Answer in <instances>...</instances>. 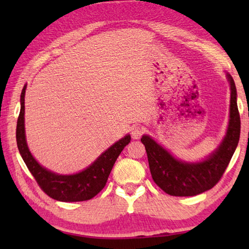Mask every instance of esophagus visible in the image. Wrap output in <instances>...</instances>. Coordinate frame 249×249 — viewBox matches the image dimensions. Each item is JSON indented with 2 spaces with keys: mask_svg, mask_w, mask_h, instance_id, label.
I'll return each instance as SVG.
<instances>
[{
  "mask_svg": "<svg viewBox=\"0 0 249 249\" xmlns=\"http://www.w3.org/2000/svg\"><path fill=\"white\" fill-rule=\"evenodd\" d=\"M144 132L145 130L141 125H136L132 128V136L133 138H135V140H138V138H141L142 135L144 134Z\"/></svg>",
  "mask_w": 249,
  "mask_h": 249,
  "instance_id": "obj_1",
  "label": "esophagus"
}]
</instances>
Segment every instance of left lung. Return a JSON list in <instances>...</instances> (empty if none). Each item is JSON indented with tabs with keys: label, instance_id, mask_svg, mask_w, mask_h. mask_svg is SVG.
<instances>
[{
	"label": "left lung",
	"instance_id": "1",
	"mask_svg": "<svg viewBox=\"0 0 249 249\" xmlns=\"http://www.w3.org/2000/svg\"><path fill=\"white\" fill-rule=\"evenodd\" d=\"M231 84L230 124L226 136L216 151L204 161L182 162L168 153L149 136H142L151 177L155 183L169 196H192L212 189L222 176L237 147L241 135V117L236 101V87L233 78L227 74Z\"/></svg>",
	"mask_w": 249,
	"mask_h": 249
}]
</instances>
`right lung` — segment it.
<instances>
[{
  "mask_svg": "<svg viewBox=\"0 0 249 249\" xmlns=\"http://www.w3.org/2000/svg\"><path fill=\"white\" fill-rule=\"evenodd\" d=\"M25 90L23 88L20 94V111L16 125V142L19 154L28 170L31 171L37 184L48 196L62 202H79L87 201L95 196L107 184V181L114 163L121 151L130 142V136L127 135L114 145L104 151L100 157L79 174L62 176L56 175L41 167L28 150L25 140L24 113H25Z\"/></svg>",
  "mask_w": 249,
  "mask_h": 249,
  "instance_id": "right-lung-1",
  "label": "right lung"
}]
</instances>
